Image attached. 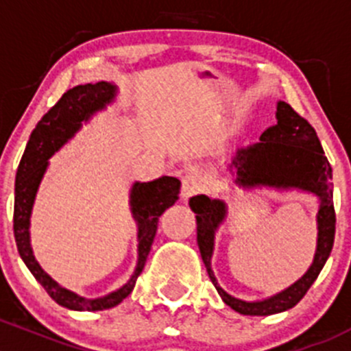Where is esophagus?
<instances>
[{"instance_id":"1","label":"esophagus","mask_w":351,"mask_h":351,"mask_svg":"<svg viewBox=\"0 0 351 351\" xmlns=\"http://www.w3.org/2000/svg\"><path fill=\"white\" fill-rule=\"evenodd\" d=\"M201 189H202V182H201L199 176L186 174L182 177V191H180V194H182L184 199H189L191 196L197 194Z\"/></svg>"}]
</instances>
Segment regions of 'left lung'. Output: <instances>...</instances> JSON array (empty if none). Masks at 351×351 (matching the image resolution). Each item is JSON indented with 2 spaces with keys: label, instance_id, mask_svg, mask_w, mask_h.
I'll return each mask as SVG.
<instances>
[{
  "label": "left lung",
  "instance_id": "left-lung-1",
  "mask_svg": "<svg viewBox=\"0 0 351 351\" xmlns=\"http://www.w3.org/2000/svg\"><path fill=\"white\" fill-rule=\"evenodd\" d=\"M276 117L277 123L262 133L258 143L238 150L231 167L237 169V182L240 186H269L277 189L299 187L319 197L316 255L313 265L298 282L279 294L258 302L241 301L226 294L216 282L211 270L215 230L225 219L226 208L221 201L209 199L204 194L191 197L189 201L191 209L196 213L197 245L209 279L215 284L225 304L245 316H269L294 308L304 298L326 263L333 248L335 230H337L333 191L330 182L333 172L317 138L316 130L309 125L308 120L295 113L291 104L285 101H279Z\"/></svg>",
  "mask_w": 351,
  "mask_h": 351
}]
</instances>
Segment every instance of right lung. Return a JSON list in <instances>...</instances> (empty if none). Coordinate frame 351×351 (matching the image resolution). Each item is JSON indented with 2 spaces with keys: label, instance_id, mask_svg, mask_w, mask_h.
<instances>
[{
  "label": "right lung",
  "instance_id": "right-lung-1",
  "mask_svg": "<svg viewBox=\"0 0 351 351\" xmlns=\"http://www.w3.org/2000/svg\"><path fill=\"white\" fill-rule=\"evenodd\" d=\"M114 97V88L101 81L96 84L75 86L64 93L62 97L47 111L32 132L23 157L16 171L14 182V211L13 231L18 254L23 258L35 279L42 284L47 294L67 309L74 311H103L118 306L125 298L132 294L136 277L145 267L147 256L157 233L158 218L162 213L177 201L180 193V180L176 177L164 176L152 182H136L132 189V213L138 223V265L130 282L117 292L99 299L79 298L74 292L60 287L40 269L30 247V213L35 194L45 172L49 158L74 135L82 120H88L93 113Z\"/></svg>",
  "mask_w": 351,
  "mask_h": 351
}]
</instances>
